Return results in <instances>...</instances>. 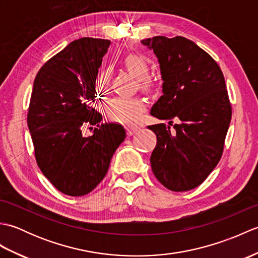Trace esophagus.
Instances as JSON below:
<instances>
[{
	"label": "esophagus",
	"mask_w": 258,
	"mask_h": 258,
	"mask_svg": "<svg viewBox=\"0 0 258 258\" xmlns=\"http://www.w3.org/2000/svg\"><path fill=\"white\" fill-rule=\"evenodd\" d=\"M139 130H140V128L136 127V126H128V127L126 128V131H127V135H128V136H132V135H134L135 133H138Z\"/></svg>",
	"instance_id": "obj_1"
}]
</instances>
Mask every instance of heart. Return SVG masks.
Masks as SVG:
<instances>
[{
	"instance_id": "1",
	"label": "heart",
	"mask_w": 258,
	"mask_h": 258,
	"mask_svg": "<svg viewBox=\"0 0 258 258\" xmlns=\"http://www.w3.org/2000/svg\"><path fill=\"white\" fill-rule=\"evenodd\" d=\"M125 68L139 80L141 89L150 90L153 86V81L149 78L150 67L146 59L138 54H128L124 58ZM109 83V70L102 69L96 78V86L98 90L107 89ZM145 108V103L139 97L116 96L108 101L105 105V115L113 122L122 124H135L141 118Z\"/></svg>"
}]
</instances>
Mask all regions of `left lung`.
<instances>
[{"label":"left lung","instance_id":"1","mask_svg":"<svg viewBox=\"0 0 258 258\" xmlns=\"http://www.w3.org/2000/svg\"><path fill=\"white\" fill-rule=\"evenodd\" d=\"M160 62L163 95L151 115L179 120L147 126L157 142L152 171L162 185L185 191L201 185L220 162L232 118V106L221 68L210 54L183 36L142 41Z\"/></svg>","mask_w":258,"mask_h":258}]
</instances>
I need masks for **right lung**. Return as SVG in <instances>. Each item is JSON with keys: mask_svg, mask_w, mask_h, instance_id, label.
Wrapping results in <instances>:
<instances>
[{"mask_svg": "<svg viewBox=\"0 0 258 258\" xmlns=\"http://www.w3.org/2000/svg\"><path fill=\"white\" fill-rule=\"evenodd\" d=\"M111 41L83 37L43 65L36 74L27 113L35 160L63 194L83 196L102 182L114 152L126 138L117 123H101L95 109L98 68ZM86 124H96L84 138Z\"/></svg>", "mask_w": 258, "mask_h": 258, "instance_id": "right-lung-1", "label": "right lung"}]
</instances>
